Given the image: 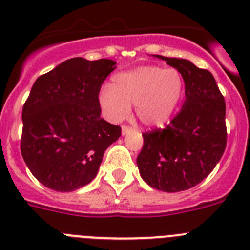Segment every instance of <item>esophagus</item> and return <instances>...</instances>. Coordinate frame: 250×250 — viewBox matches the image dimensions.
Instances as JSON below:
<instances>
[{
	"instance_id": "obj_1",
	"label": "esophagus",
	"mask_w": 250,
	"mask_h": 250,
	"mask_svg": "<svg viewBox=\"0 0 250 250\" xmlns=\"http://www.w3.org/2000/svg\"><path fill=\"white\" fill-rule=\"evenodd\" d=\"M133 131V128L129 127V125H122V133L123 134H127L128 132Z\"/></svg>"
}]
</instances>
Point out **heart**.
<instances>
[{
    "instance_id": "obj_1",
    "label": "heart",
    "mask_w": 250,
    "mask_h": 250,
    "mask_svg": "<svg viewBox=\"0 0 250 250\" xmlns=\"http://www.w3.org/2000/svg\"><path fill=\"white\" fill-rule=\"evenodd\" d=\"M184 90L185 79L176 68L146 65L117 74L110 88L101 92L99 103L105 116L114 122L127 117L129 105L134 104L141 122L157 127L172 117Z\"/></svg>"
}]
</instances>
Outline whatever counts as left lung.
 Listing matches in <instances>:
<instances>
[{
  "instance_id": "obj_1",
  "label": "left lung",
  "mask_w": 250,
  "mask_h": 250,
  "mask_svg": "<svg viewBox=\"0 0 250 250\" xmlns=\"http://www.w3.org/2000/svg\"><path fill=\"white\" fill-rule=\"evenodd\" d=\"M156 56L184 75L186 98L166 127L142 133L137 166L151 188L179 192L203 181L224 153L225 101L209 70L185 59Z\"/></svg>"
}]
</instances>
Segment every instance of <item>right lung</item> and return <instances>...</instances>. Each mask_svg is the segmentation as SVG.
Wrapping results in <instances>:
<instances>
[{
	"mask_svg": "<svg viewBox=\"0 0 250 250\" xmlns=\"http://www.w3.org/2000/svg\"><path fill=\"white\" fill-rule=\"evenodd\" d=\"M109 59L73 58L36 79L22 108L21 155L29 170L51 190L88 185L104 151L122 128L101 118L99 90L114 70Z\"/></svg>",
	"mask_w": 250,
	"mask_h": 250,
	"instance_id": "1",
	"label": "right lung"
}]
</instances>
